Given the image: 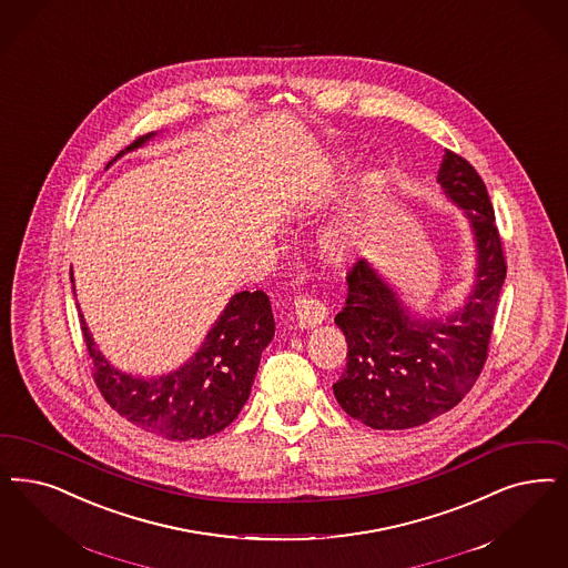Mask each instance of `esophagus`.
<instances>
[{"label":"esophagus","instance_id":"34e87169","mask_svg":"<svg viewBox=\"0 0 568 568\" xmlns=\"http://www.w3.org/2000/svg\"><path fill=\"white\" fill-rule=\"evenodd\" d=\"M295 318L302 327H316L325 321L327 308L325 304L313 295H297L294 302Z\"/></svg>","mask_w":568,"mask_h":568}]
</instances>
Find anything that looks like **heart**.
<instances>
[{
    "label": "heart",
    "instance_id": "b5f03b06",
    "mask_svg": "<svg viewBox=\"0 0 568 568\" xmlns=\"http://www.w3.org/2000/svg\"><path fill=\"white\" fill-rule=\"evenodd\" d=\"M373 195V182H367L365 189L358 193L356 203L351 205L348 212L337 215L329 222L318 236V247L323 255L332 262H344L363 245L367 235V215L365 203H369Z\"/></svg>",
    "mask_w": 568,
    "mask_h": 568
}]
</instances>
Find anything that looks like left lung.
Here are the masks:
<instances>
[{"label": "left lung", "instance_id": "left-lung-1", "mask_svg": "<svg viewBox=\"0 0 568 568\" xmlns=\"http://www.w3.org/2000/svg\"><path fill=\"white\" fill-rule=\"evenodd\" d=\"M438 182L466 210L476 239L478 271L466 306L443 321L413 318L372 264L358 260L346 274V306L335 314L348 361L333 394L344 412L375 430H407L449 412L489 356L508 268L495 212L483 178L449 149Z\"/></svg>", "mask_w": 568, "mask_h": 568}]
</instances>
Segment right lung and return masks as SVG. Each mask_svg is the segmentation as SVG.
Instances as JSON below:
<instances>
[{"mask_svg": "<svg viewBox=\"0 0 568 568\" xmlns=\"http://www.w3.org/2000/svg\"><path fill=\"white\" fill-rule=\"evenodd\" d=\"M151 136L136 138L125 151L138 149ZM79 321L94 365L92 377L104 400L138 428L168 440H199L233 424L250 398L262 351L274 335L268 295L262 290L241 292L186 365L142 379L111 367L94 346L83 314Z\"/></svg>", "mask_w": 568, "mask_h": 568, "instance_id": "1", "label": "right lung"}]
</instances>
